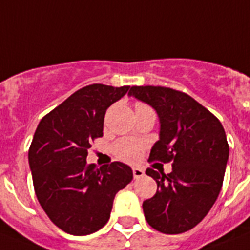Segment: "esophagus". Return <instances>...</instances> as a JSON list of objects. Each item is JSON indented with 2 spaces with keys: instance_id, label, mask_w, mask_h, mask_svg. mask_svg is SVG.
I'll return each instance as SVG.
<instances>
[{
  "instance_id": "obj_1",
  "label": "esophagus",
  "mask_w": 250,
  "mask_h": 250,
  "mask_svg": "<svg viewBox=\"0 0 250 250\" xmlns=\"http://www.w3.org/2000/svg\"><path fill=\"white\" fill-rule=\"evenodd\" d=\"M132 172H133L134 179H141V177H143V175H145V171H143L142 168H138V167H134L133 170H132Z\"/></svg>"
}]
</instances>
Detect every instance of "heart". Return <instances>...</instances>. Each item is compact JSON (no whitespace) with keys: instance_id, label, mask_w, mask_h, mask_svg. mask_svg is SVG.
Masks as SVG:
<instances>
[{"instance_id":"b5f03b06","label":"heart","mask_w":250,"mask_h":250,"mask_svg":"<svg viewBox=\"0 0 250 250\" xmlns=\"http://www.w3.org/2000/svg\"><path fill=\"white\" fill-rule=\"evenodd\" d=\"M143 148H145V145L142 142H140V141L125 138V140L118 141L113 146V153L121 161L133 164V162L138 161V158H140Z\"/></svg>"}]
</instances>
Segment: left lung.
Returning a JSON list of instances; mask_svg holds the SVG:
<instances>
[{"instance_id":"1","label":"left lung","mask_w":250,"mask_h":250,"mask_svg":"<svg viewBox=\"0 0 250 250\" xmlns=\"http://www.w3.org/2000/svg\"><path fill=\"white\" fill-rule=\"evenodd\" d=\"M128 94L149 104L160 117V140L148 162L172 164L167 175L146 170L157 191L143 201L145 218L161 233H185L205 218L223 186L229 157L224 128L210 110L180 90L132 86Z\"/></svg>"}]
</instances>
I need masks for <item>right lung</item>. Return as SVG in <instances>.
<instances>
[{
    "instance_id": "1",
    "label": "right lung",
    "mask_w": 250,
    "mask_h": 250,
    "mask_svg": "<svg viewBox=\"0 0 250 250\" xmlns=\"http://www.w3.org/2000/svg\"><path fill=\"white\" fill-rule=\"evenodd\" d=\"M92 84L79 89L39 123L29 164L35 194L49 219L65 233L92 234L109 220L113 200L132 181L131 167L86 164L88 149L103 136L108 107L128 92Z\"/></svg>"
}]
</instances>
